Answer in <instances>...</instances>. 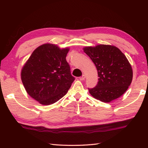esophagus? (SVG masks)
Instances as JSON below:
<instances>
[{
  "instance_id": "obj_1",
  "label": "esophagus",
  "mask_w": 148,
  "mask_h": 148,
  "mask_svg": "<svg viewBox=\"0 0 148 148\" xmlns=\"http://www.w3.org/2000/svg\"><path fill=\"white\" fill-rule=\"evenodd\" d=\"M84 79H85V76H84V75H83L82 76H81V77H79V79H80L81 81H83Z\"/></svg>"
}]
</instances>
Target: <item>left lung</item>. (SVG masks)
Returning <instances> with one entry per match:
<instances>
[{
  "mask_svg": "<svg viewBox=\"0 0 148 148\" xmlns=\"http://www.w3.org/2000/svg\"><path fill=\"white\" fill-rule=\"evenodd\" d=\"M84 51L95 65L99 81L88 88L94 98L109 102L127 90L132 81L133 72L125 55L115 46L100 45L86 47Z\"/></svg>",
  "mask_w": 148,
  "mask_h": 148,
  "instance_id": "1",
  "label": "left lung"
}]
</instances>
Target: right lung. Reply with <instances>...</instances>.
<instances>
[{"mask_svg": "<svg viewBox=\"0 0 148 148\" xmlns=\"http://www.w3.org/2000/svg\"><path fill=\"white\" fill-rule=\"evenodd\" d=\"M69 49L46 44L36 49L21 70L28 94L42 105L57 102L67 93L75 77L66 60Z\"/></svg>", "mask_w": 148, "mask_h": 148, "instance_id": "obj_1", "label": "right lung"}]
</instances>
